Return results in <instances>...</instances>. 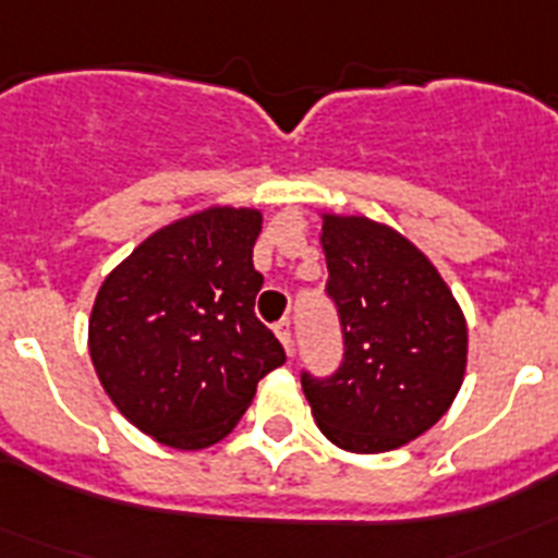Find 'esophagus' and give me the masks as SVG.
<instances>
[{
  "instance_id": "obj_1",
  "label": "esophagus",
  "mask_w": 558,
  "mask_h": 558,
  "mask_svg": "<svg viewBox=\"0 0 558 558\" xmlns=\"http://www.w3.org/2000/svg\"><path fill=\"white\" fill-rule=\"evenodd\" d=\"M274 332H276V338L282 340V347L288 349V354H293L295 343H293V324H290V318H282V322H276Z\"/></svg>"
}]
</instances>
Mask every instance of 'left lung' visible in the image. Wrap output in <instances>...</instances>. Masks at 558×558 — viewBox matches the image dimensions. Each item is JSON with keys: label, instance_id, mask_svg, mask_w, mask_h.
I'll list each match as a JSON object with an SVG mask.
<instances>
[{"label": "left lung", "instance_id": "1", "mask_svg": "<svg viewBox=\"0 0 558 558\" xmlns=\"http://www.w3.org/2000/svg\"><path fill=\"white\" fill-rule=\"evenodd\" d=\"M322 245L343 357L327 377L304 368V397L332 445L397 450L452 405L466 368V322L430 259L388 226L327 215Z\"/></svg>", "mask_w": 558, "mask_h": 558}]
</instances>
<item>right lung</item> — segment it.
<instances>
[{"label":"right lung","instance_id":"right-lung-1","mask_svg":"<svg viewBox=\"0 0 558 558\" xmlns=\"http://www.w3.org/2000/svg\"><path fill=\"white\" fill-rule=\"evenodd\" d=\"M256 209L198 211L150 234L97 293L88 349L113 405L175 450L229 436L284 349L254 313Z\"/></svg>","mask_w":558,"mask_h":558}]
</instances>
